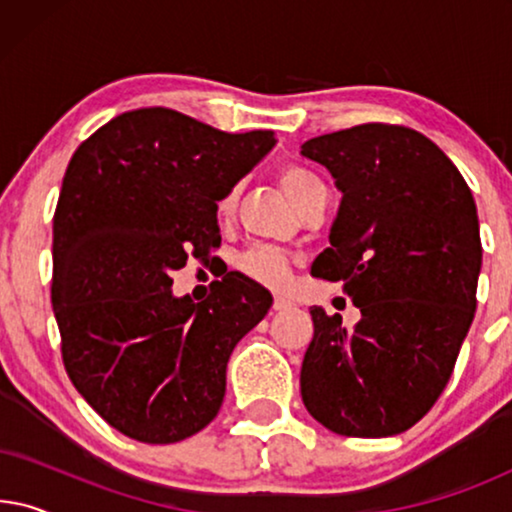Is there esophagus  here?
Masks as SVG:
<instances>
[{
    "instance_id": "34e87169",
    "label": "esophagus",
    "mask_w": 512,
    "mask_h": 512,
    "mask_svg": "<svg viewBox=\"0 0 512 512\" xmlns=\"http://www.w3.org/2000/svg\"><path fill=\"white\" fill-rule=\"evenodd\" d=\"M291 307H293V303H291V300H286V298H275V300H272V310H275V312H284V310H291Z\"/></svg>"
}]
</instances>
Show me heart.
I'll return each mask as SVG.
<instances>
[{
	"label": "heart",
	"instance_id": "heart-1",
	"mask_svg": "<svg viewBox=\"0 0 512 512\" xmlns=\"http://www.w3.org/2000/svg\"><path fill=\"white\" fill-rule=\"evenodd\" d=\"M277 184L282 186L286 198H289L298 209H303L307 202H312L314 198H319L321 193H326L324 181H321L314 172L307 170V167L296 163L279 167ZM235 205L237 186L228 188V191L221 195L219 202H216V212H219L221 219H230L235 212ZM237 270H240L247 279H251V282L268 286V289H282V286L289 282L291 256L279 247L256 244V247L244 251V254L237 258Z\"/></svg>",
	"mask_w": 512,
	"mask_h": 512
}]
</instances>
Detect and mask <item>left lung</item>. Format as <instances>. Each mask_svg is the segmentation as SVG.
<instances>
[{
	"mask_svg": "<svg viewBox=\"0 0 512 512\" xmlns=\"http://www.w3.org/2000/svg\"><path fill=\"white\" fill-rule=\"evenodd\" d=\"M300 153L342 191L331 247L314 258L312 277L342 282L361 310L349 331L340 314L310 310L303 403L340 436H396L443 394L473 324L482 244L471 188L405 125H354Z\"/></svg>",
	"mask_w": 512,
	"mask_h": 512,
	"instance_id": "8db88e82",
	"label": "left lung"
}]
</instances>
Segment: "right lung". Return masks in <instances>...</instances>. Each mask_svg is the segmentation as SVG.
I'll use <instances>...</instances> for the list:
<instances>
[{"instance_id":"right-lung-1","label":"right lung","mask_w":512,"mask_h":512,"mask_svg":"<svg viewBox=\"0 0 512 512\" xmlns=\"http://www.w3.org/2000/svg\"><path fill=\"white\" fill-rule=\"evenodd\" d=\"M272 146V130L233 135L151 107L111 118L69 160L53 214L62 363L123 436L179 443L219 412L230 354L272 296L228 272L193 303L172 296V272L219 247L216 202Z\"/></svg>"}]
</instances>
